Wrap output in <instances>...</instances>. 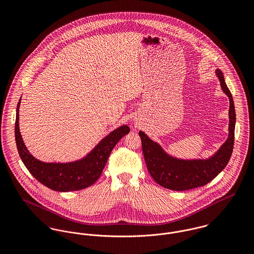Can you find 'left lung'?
<instances>
[{"instance_id": "1", "label": "left lung", "mask_w": 254, "mask_h": 254, "mask_svg": "<svg viewBox=\"0 0 254 254\" xmlns=\"http://www.w3.org/2000/svg\"><path fill=\"white\" fill-rule=\"evenodd\" d=\"M221 87L230 99L229 138L216 154L206 160H181L167 155L145 133L139 132L146 168L158 185L173 190H187L202 187L212 181L226 167L234 148L236 112L232 94L228 89L223 73L216 70Z\"/></svg>"}]
</instances>
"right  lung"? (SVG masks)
<instances>
[{
  "label": "right lung",
  "instance_id": "1",
  "mask_svg": "<svg viewBox=\"0 0 254 254\" xmlns=\"http://www.w3.org/2000/svg\"><path fill=\"white\" fill-rule=\"evenodd\" d=\"M19 105L20 101L16 109L14 127L19 156L35 179L57 191L79 190L92 186L102 175L113 147L123 136L130 132V128L126 125L119 127L103 139L82 160L71 163H45L32 156L22 141L18 125Z\"/></svg>",
  "mask_w": 254,
  "mask_h": 254
}]
</instances>
